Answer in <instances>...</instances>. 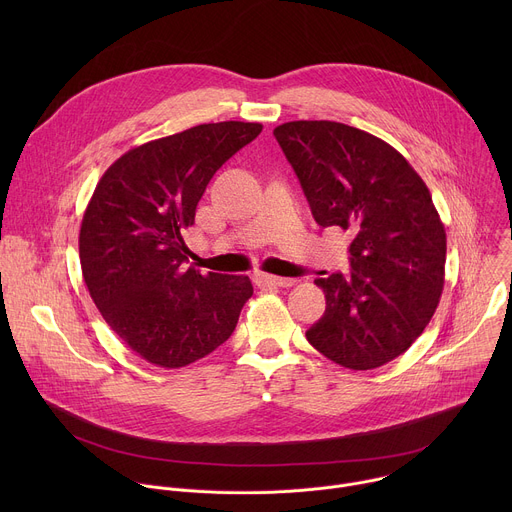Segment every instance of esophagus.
<instances>
[{"label": "esophagus", "instance_id": "1", "mask_svg": "<svg viewBox=\"0 0 512 512\" xmlns=\"http://www.w3.org/2000/svg\"><path fill=\"white\" fill-rule=\"evenodd\" d=\"M255 279L259 285H269V287H291L296 283V279H291V277H277V275H267V273H257Z\"/></svg>", "mask_w": 512, "mask_h": 512}]
</instances>
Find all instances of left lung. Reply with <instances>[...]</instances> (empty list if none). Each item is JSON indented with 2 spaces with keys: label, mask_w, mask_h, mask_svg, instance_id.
I'll return each mask as SVG.
<instances>
[{
  "label": "left lung",
  "mask_w": 512,
  "mask_h": 512,
  "mask_svg": "<svg viewBox=\"0 0 512 512\" xmlns=\"http://www.w3.org/2000/svg\"><path fill=\"white\" fill-rule=\"evenodd\" d=\"M320 227L354 237L350 275L332 273L326 312L306 332L326 358L369 371L403 354L429 324L444 289L446 229L411 164L367 131L336 121L273 129Z\"/></svg>",
  "instance_id": "8db88e82"
}]
</instances>
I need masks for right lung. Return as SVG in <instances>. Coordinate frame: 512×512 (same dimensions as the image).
Instances as JSON below:
<instances>
[{"mask_svg":"<svg viewBox=\"0 0 512 512\" xmlns=\"http://www.w3.org/2000/svg\"><path fill=\"white\" fill-rule=\"evenodd\" d=\"M261 123H202L123 154L85 210L79 255L89 294L143 360L180 369L233 334L253 296L247 275L186 267L184 233L210 178Z\"/></svg>","mask_w":512,"mask_h":512,"instance_id":"add662e5","label":"right lung"}]
</instances>
